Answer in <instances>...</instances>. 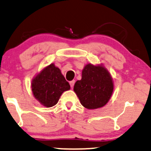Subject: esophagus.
Segmentation results:
<instances>
[{
    "mask_svg": "<svg viewBox=\"0 0 151 151\" xmlns=\"http://www.w3.org/2000/svg\"><path fill=\"white\" fill-rule=\"evenodd\" d=\"M74 83H75V81H74V80L71 81L70 82V86H71V87H72V88H73V86H74Z\"/></svg>",
    "mask_w": 151,
    "mask_h": 151,
    "instance_id": "obj_1",
    "label": "esophagus"
}]
</instances>
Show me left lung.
Returning a JSON list of instances; mask_svg holds the SVG:
<instances>
[{"mask_svg":"<svg viewBox=\"0 0 151 151\" xmlns=\"http://www.w3.org/2000/svg\"><path fill=\"white\" fill-rule=\"evenodd\" d=\"M74 91L81 104L88 109L103 107L108 103L114 91V83L109 71L103 65L87 64L76 81Z\"/></svg>","mask_w":151,"mask_h":151,"instance_id":"left-lung-1","label":"left lung"}]
</instances>
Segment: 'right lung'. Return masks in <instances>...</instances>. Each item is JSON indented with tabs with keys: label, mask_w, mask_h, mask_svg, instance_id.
I'll list each match as a JSON object with an SVG mask.
<instances>
[{
	"label": "right lung",
	"mask_w": 151,
	"mask_h": 151,
	"mask_svg": "<svg viewBox=\"0 0 151 151\" xmlns=\"http://www.w3.org/2000/svg\"><path fill=\"white\" fill-rule=\"evenodd\" d=\"M31 87L35 98L46 107L57 104L62 93L70 89L68 81L53 63L45 67L34 77Z\"/></svg>",
	"instance_id": "1"
}]
</instances>
